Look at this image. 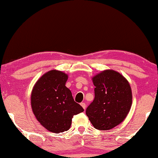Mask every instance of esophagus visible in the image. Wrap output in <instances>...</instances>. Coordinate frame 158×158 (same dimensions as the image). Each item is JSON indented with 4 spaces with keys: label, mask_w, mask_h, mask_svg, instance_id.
Masks as SVG:
<instances>
[{
    "label": "esophagus",
    "mask_w": 158,
    "mask_h": 158,
    "mask_svg": "<svg viewBox=\"0 0 158 158\" xmlns=\"http://www.w3.org/2000/svg\"><path fill=\"white\" fill-rule=\"evenodd\" d=\"M80 105H81V106H82V107L84 108V109H85V107H86V105H85V104L84 102H81V104H80Z\"/></svg>",
    "instance_id": "1"
}]
</instances>
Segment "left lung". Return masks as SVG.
Listing matches in <instances>:
<instances>
[{
  "instance_id": "left-lung-1",
  "label": "left lung",
  "mask_w": 158,
  "mask_h": 158,
  "mask_svg": "<svg viewBox=\"0 0 158 158\" xmlns=\"http://www.w3.org/2000/svg\"><path fill=\"white\" fill-rule=\"evenodd\" d=\"M95 98L85 111L95 129L108 130L124 121L132 103L127 80L113 69H106L92 77Z\"/></svg>"
}]
</instances>
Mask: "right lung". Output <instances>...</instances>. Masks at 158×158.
Wrapping results in <instances>:
<instances>
[{"mask_svg": "<svg viewBox=\"0 0 158 158\" xmlns=\"http://www.w3.org/2000/svg\"><path fill=\"white\" fill-rule=\"evenodd\" d=\"M68 79L65 73L52 69L37 80L31 92L35 116L42 126L53 133L68 130L74 115L84 111L65 86Z\"/></svg>", "mask_w": 158, "mask_h": 158, "instance_id": "right-lung-1", "label": "right lung"}]
</instances>
